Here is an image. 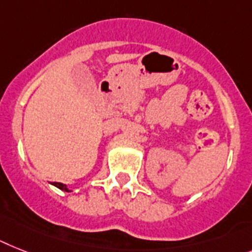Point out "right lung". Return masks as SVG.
<instances>
[{"label": "right lung", "instance_id": "add662e5", "mask_svg": "<svg viewBox=\"0 0 252 252\" xmlns=\"http://www.w3.org/2000/svg\"><path fill=\"white\" fill-rule=\"evenodd\" d=\"M53 186H55L56 188H59L60 190H64V192H72V190H70L65 184H63V183H53Z\"/></svg>", "mask_w": 252, "mask_h": 252}]
</instances>
